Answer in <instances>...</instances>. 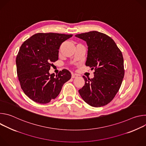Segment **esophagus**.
<instances>
[{
	"instance_id": "1",
	"label": "esophagus",
	"mask_w": 146,
	"mask_h": 146,
	"mask_svg": "<svg viewBox=\"0 0 146 146\" xmlns=\"http://www.w3.org/2000/svg\"><path fill=\"white\" fill-rule=\"evenodd\" d=\"M77 76H78V75L76 74H73V73L72 74V78H76Z\"/></svg>"
}]
</instances>
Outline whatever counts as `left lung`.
<instances>
[{"label": "left lung", "instance_id": "obj_1", "mask_svg": "<svg viewBox=\"0 0 146 146\" xmlns=\"http://www.w3.org/2000/svg\"><path fill=\"white\" fill-rule=\"evenodd\" d=\"M86 41L88 54L86 65L95 69L93 78L82 77L85 85L78 92L89 105L98 108L106 105L114 98L124 76L123 58L114 41L97 31L75 35Z\"/></svg>", "mask_w": 146, "mask_h": 146}]
</instances>
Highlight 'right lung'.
Returning <instances> with one entry per match:
<instances>
[{"label":"right lung","instance_id":"1","mask_svg":"<svg viewBox=\"0 0 146 146\" xmlns=\"http://www.w3.org/2000/svg\"><path fill=\"white\" fill-rule=\"evenodd\" d=\"M73 35L38 33L27 39L16 58L17 72L21 87L35 102L45 104L56 98L70 72L63 69L55 76L50 74L52 63L58 59L61 44Z\"/></svg>","mask_w":146,"mask_h":146}]
</instances>
